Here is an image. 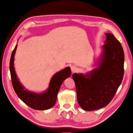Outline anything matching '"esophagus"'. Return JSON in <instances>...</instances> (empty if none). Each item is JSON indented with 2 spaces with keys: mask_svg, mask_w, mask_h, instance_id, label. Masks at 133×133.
Returning <instances> with one entry per match:
<instances>
[{
  "mask_svg": "<svg viewBox=\"0 0 133 133\" xmlns=\"http://www.w3.org/2000/svg\"><path fill=\"white\" fill-rule=\"evenodd\" d=\"M71 71L72 72H76V71H77V67L75 66V65H73V66H72L71 67Z\"/></svg>",
  "mask_w": 133,
  "mask_h": 133,
  "instance_id": "34e87169",
  "label": "esophagus"
}]
</instances>
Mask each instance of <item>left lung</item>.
<instances>
[{"mask_svg":"<svg viewBox=\"0 0 133 133\" xmlns=\"http://www.w3.org/2000/svg\"><path fill=\"white\" fill-rule=\"evenodd\" d=\"M105 35L97 68L85 75L77 73L72 75L78 104L86 111L98 110L107 105L123 78L124 54L123 47L112 34L107 33Z\"/></svg>","mask_w":133,"mask_h":133,"instance_id":"8db88e82","label":"left lung"}]
</instances>
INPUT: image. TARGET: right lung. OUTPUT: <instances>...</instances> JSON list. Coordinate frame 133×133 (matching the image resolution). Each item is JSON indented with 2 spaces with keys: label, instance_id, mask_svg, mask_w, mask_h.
I'll use <instances>...</instances> for the list:
<instances>
[{
  "label": "right lung",
  "instance_id": "1",
  "mask_svg": "<svg viewBox=\"0 0 133 133\" xmlns=\"http://www.w3.org/2000/svg\"><path fill=\"white\" fill-rule=\"evenodd\" d=\"M17 45L13 51L10 60V72L12 85L18 97L30 108L38 110L49 109L55 105L57 98V94L63 81L70 77L71 71L69 67L56 73L52 77L48 90L43 93L31 92L25 88L21 84L17 78L14 68V56Z\"/></svg>",
  "mask_w": 133,
  "mask_h": 133
}]
</instances>
